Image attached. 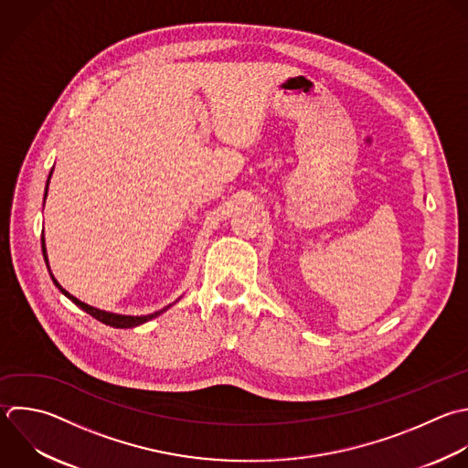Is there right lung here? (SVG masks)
Masks as SVG:
<instances>
[{
  "label": "right lung",
  "instance_id": "1",
  "mask_svg": "<svg viewBox=\"0 0 468 468\" xmlns=\"http://www.w3.org/2000/svg\"><path fill=\"white\" fill-rule=\"evenodd\" d=\"M51 176H53V170H51V174H49V179H51ZM49 179H48V186H49ZM48 186H46V196H48ZM42 250H44V260H46V265H48V269H49V261H48V252H46V239L42 238ZM51 272V271H49ZM51 278H53V282H55V285L62 291V294H66L73 303H77L82 311H86L88 314H91L93 318H97L99 322H102V324H106V325H112V327H119V329H128V327H135V325H141V324H144V322H148V320H152V318H155V316H159L161 313H165L168 307H165V309H161V311H155V313H152V314H141V316H130V314H115V313H108V311H102V309H97V307H91V305H88V303H84V302H80L79 298H75L73 294H69L58 282H57V278L51 274Z\"/></svg>",
  "mask_w": 468,
  "mask_h": 468
}]
</instances>
